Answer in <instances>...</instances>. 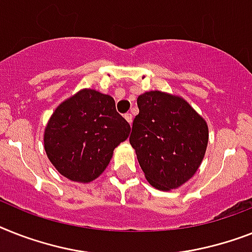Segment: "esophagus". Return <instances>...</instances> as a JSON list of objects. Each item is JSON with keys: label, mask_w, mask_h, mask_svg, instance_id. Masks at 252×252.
<instances>
[{"label": "esophagus", "mask_w": 252, "mask_h": 252, "mask_svg": "<svg viewBox=\"0 0 252 252\" xmlns=\"http://www.w3.org/2000/svg\"><path fill=\"white\" fill-rule=\"evenodd\" d=\"M124 118H126V120L128 123H129V124H132V120H133V118H132V114H129V112H126V115H124Z\"/></svg>", "instance_id": "obj_1"}]
</instances>
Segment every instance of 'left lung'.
I'll use <instances>...</instances> for the list:
<instances>
[{
    "instance_id": "left-lung-1",
    "label": "left lung",
    "mask_w": 252,
    "mask_h": 252,
    "mask_svg": "<svg viewBox=\"0 0 252 252\" xmlns=\"http://www.w3.org/2000/svg\"><path fill=\"white\" fill-rule=\"evenodd\" d=\"M129 142L145 177L159 190L179 188L199 168L206 154L208 126L181 97L151 91L137 98Z\"/></svg>"
}]
</instances>
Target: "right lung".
<instances>
[{
	"label": "right lung",
	"mask_w": 252,
	"mask_h": 252,
	"mask_svg": "<svg viewBox=\"0 0 252 252\" xmlns=\"http://www.w3.org/2000/svg\"><path fill=\"white\" fill-rule=\"evenodd\" d=\"M130 126L108 94L83 89L53 112L44 147L57 171L71 181L91 183L101 175Z\"/></svg>",
	"instance_id": "obj_1"
}]
</instances>
